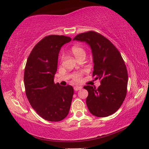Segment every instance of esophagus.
<instances>
[{
    "mask_svg": "<svg viewBox=\"0 0 149 149\" xmlns=\"http://www.w3.org/2000/svg\"><path fill=\"white\" fill-rule=\"evenodd\" d=\"M82 88V86H74V89L75 91H78V90H80Z\"/></svg>",
    "mask_w": 149,
    "mask_h": 149,
    "instance_id": "esophagus-1",
    "label": "esophagus"
}]
</instances>
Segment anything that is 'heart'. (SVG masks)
Segmentation results:
<instances>
[{
	"label": "heart",
	"mask_w": 149,
	"mask_h": 149,
	"mask_svg": "<svg viewBox=\"0 0 149 149\" xmlns=\"http://www.w3.org/2000/svg\"><path fill=\"white\" fill-rule=\"evenodd\" d=\"M71 50L73 54L74 55V56L77 59L81 58V57H85V56H86V51H85V49L81 46L77 45L72 47ZM63 59H64V54H62V55L61 56V61H63ZM72 78L73 80L75 82L80 81L81 79V74L78 72L75 73V74L73 75Z\"/></svg>",
	"instance_id": "heart-1"
}]
</instances>
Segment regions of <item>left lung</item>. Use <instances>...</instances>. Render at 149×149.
I'll use <instances>...</instances> for the list:
<instances>
[{
	"instance_id": "1",
	"label": "left lung",
	"mask_w": 149,
	"mask_h": 149,
	"mask_svg": "<svg viewBox=\"0 0 149 149\" xmlns=\"http://www.w3.org/2000/svg\"><path fill=\"white\" fill-rule=\"evenodd\" d=\"M75 40L89 44L93 57V77L101 83L98 88L84 86L88 92V108L98 117L112 115L122 106L127 95L128 74L125 62L116 47L95 31L79 34Z\"/></svg>"
}]
</instances>
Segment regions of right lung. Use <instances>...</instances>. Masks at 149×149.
Here are the masks:
<instances>
[{
  "label": "right lung",
  "instance_id": "1",
  "mask_svg": "<svg viewBox=\"0 0 149 149\" xmlns=\"http://www.w3.org/2000/svg\"><path fill=\"white\" fill-rule=\"evenodd\" d=\"M72 38L64 35L44 37L34 47L24 70V86L28 100L42 118L59 122L68 115L74 95L72 86L55 84L59 50Z\"/></svg>",
  "mask_w": 149,
  "mask_h": 149
}]
</instances>
